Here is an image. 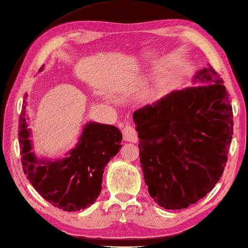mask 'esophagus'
I'll return each instance as SVG.
<instances>
[{"label":"esophagus","mask_w":248,"mask_h":248,"mask_svg":"<svg viewBox=\"0 0 248 248\" xmlns=\"http://www.w3.org/2000/svg\"><path fill=\"white\" fill-rule=\"evenodd\" d=\"M123 135H124V140L127 141H131V143H136L139 140V136L138 132H136L135 128L132 124H127L123 129Z\"/></svg>","instance_id":"esophagus-1"}]
</instances>
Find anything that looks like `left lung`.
<instances>
[{
    "mask_svg": "<svg viewBox=\"0 0 248 248\" xmlns=\"http://www.w3.org/2000/svg\"><path fill=\"white\" fill-rule=\"evenodd\" d=\"M195 78L211 83L171 92L133 114L145 183L167 210L187 208L211 191L232 140L233 113L224 81L212 66Z\"/></svg>",
    "mask_w": 248,
    "mask_h": 248,
    "instance_id": "obj_1",
    "label": "left lung"
}]
</instances>
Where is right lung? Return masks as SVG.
I'll return each instance as SVG.
<instances>
[{
  "mask_svg": "<svg viewBox=\"0 0 248 248\" xmlns=\"http://www.w3.org/2000/svg\"><path fill=\"white\" fill-rule=\"evenodd\" d=\"M18 130L23 171L43 198L67 212L78 211L94 202L101 192L104 167L121 148L123 134L117 128L96 123L86 124L77 148L66 159L55 162L39 161L31 152L25 100Z\"/></svg>",
  "mask_w": 248,
  "mask_h": 248,
  "instance_id": "add662e5",
  "label": "right lung"
}]
</instances>
